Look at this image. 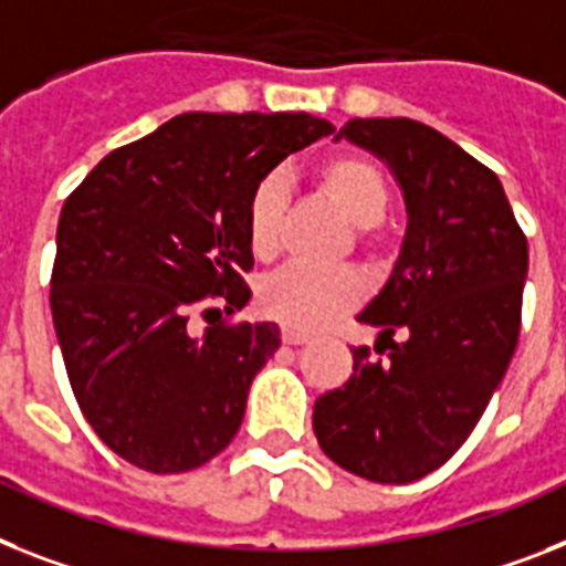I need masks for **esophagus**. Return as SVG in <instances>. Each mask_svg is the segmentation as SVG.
<instances>
[{"instance_id": "esophagus-1", "label": "esophagus", "mask_w": 566, "mask_h": 566, "mask_svg": "<svg viewBox=\"0 0 566 566\" xmlns=\"http://www.w3.org/2000/svg\"><path fill=\"white\" fill-rule=\"evenodd\" d=\"M280 338H283V344H292V347H297V344H306V340H310V335L297 333V329H283V335H280Z\"/></svg>"}]
</instances>
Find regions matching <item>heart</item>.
<instances>
[{"label": "heart", "instance_id": "1", "mask_svg": "<svg viewBox=\"0 0 566 566\" xmlns=\"http://www.w3.org/2000/svg\"><path fill=\"white\" fill-rule=\"evenodd\" d=\"M315 188L356 226L361 245L373 249L381 242V222L390 210V179L387 172L361 156L356 149H338L317 158L312 165ZM289 213V190L283 181L269 176L256 181L245 202V240L256 260H272L283 245V228ZM367 280L356 269H310V265H289L260 283L256 306L265 317L277 324L315 333L324 329L335 317L347 315L364 301Z\"/></svg>", "mask_w": 566, "mask_h": 566}]
</instances>
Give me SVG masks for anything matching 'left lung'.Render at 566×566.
Returning <instances> with one entry per match:
<instances>
[{
  "mask_svg": "<svg viewBox=\"0 0 566 566\" xmlns=\"http://www.w3.org/2000/svg\"><path fill=\"white\" fill-rule=\"evenodd\" d=\"M340 135L390 165L408 233L390 280L358 315L378 329L385 358L353 347V376L315 401L312 428L340 469L413 483L469 440L506 376L530 245L501 179L433 126L353 118Z\"/></svg>",
  "mask_w": 566,
  "mask_h": 566,
  "instance_id": "obj_1",
  "label": "left lung"
}]
</instances>
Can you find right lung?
Returning <instances> with one entry per match:
<instances>
[{
  "instance_id": "1",
  "label": "right lung",
  "mask_w": 566,
  "mask_h": 566,
  "mask_svg": "<svg viewBox=\"0 0 566 566\" xmlns=\"http://www.w3.org/2000/svg\"><path fill=\"white\" fill-rule=\"evenodd\" d=\"M333 133L306 112H185L112 149L65 199L51 317L83 417L126 462L179 474L237 437L280 333L209 315L251 297V188Z\"/></svg>"
}]
</instances>
